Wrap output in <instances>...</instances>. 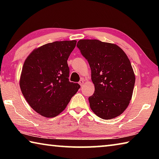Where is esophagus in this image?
Returning <instances> with one entry per match:
<instances>
[{
  "instance_id": "34e87169",
  "label": "esophagus",
  "mask_w": 159,
  "mask_h": 159,
  "mask_svg": "<svg viewBox=\"0 0 159 159\" xmlns=\"http://www.w3.org/2000/svg\"><path fill=\"white\" fill-rule=\"evenodd\" d=\"M84 82H85V80H83V79L80 80V81H79V84H80V86H81V87H82V86H83V85H84Z\"/></svg>"
}]
</instances>
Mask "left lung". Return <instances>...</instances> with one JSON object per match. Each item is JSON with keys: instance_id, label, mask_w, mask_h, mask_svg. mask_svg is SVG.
I'll use <instances>...</instances> for the list:
<instances>
[{"instance_id": "obj_1", "label": "left lung", "mask_w": 159, "mask_h": 159, "mask_svg": "<svg viewBox=\"0 0 159 159\" xmlns=\"http://www.w3.org/2000/svg\"><path fill=\"white\" fill-rule=\"evenodd\" d=\"M77 47L89 63L95 85L90 109L103 119L120 116L130 104L135 82L128 56L117 45L95 39L80 40Z\"/></svg>"}]
</instances>
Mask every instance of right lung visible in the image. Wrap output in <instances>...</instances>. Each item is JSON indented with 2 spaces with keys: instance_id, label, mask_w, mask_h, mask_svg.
<instances>
[{
  "instance_id": "1",
  "label": "right lung",
  "mask_w": 159,
  "mask_h": 159,
  "mask_svg": "<svg viewBox=\"0 0 159 159\" xmlns=\"http://www.w3.org/2000/svg\"><path fill=\"white\" fill-rule=\"evenodd\" d=\"M76 45V40L49 43L34 49L25 61L20 89L31 108L43 116L61 114L79 89V84L69 80L67 64Z\"/></svg>"
}]
</instances>
